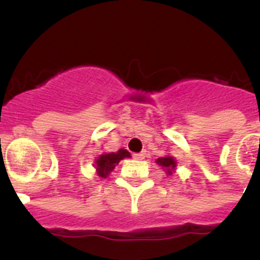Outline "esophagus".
<instances>
[{
    "mask_svg": "<svg viewBox=\"0 0 260 260\" xmlns=\"http://www.w3.org/2000/svg\"><path fill=\"white\" fill-rule=\"evenodd\" d=\"M144 157H146V152L134 153V158H137V160H143Z\"/></svg>",
    "mask_w": 260,
    "mask_h": 260,
    "instance_id": "obj_1",
    "label": "esophagus"
}]
</instances>
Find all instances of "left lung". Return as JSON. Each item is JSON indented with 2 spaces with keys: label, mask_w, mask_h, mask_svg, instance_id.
<instances>
[{
  "label": "left lung",
  "mask_w": 260,
  "mask_h": 260,
  "mask_svg": "<svg viewBox=\"0 0 260 260\" xmlns=\"http://www.w3.org/2000/svg\"><path fill=\"white\" fill-rule=\"evenodd\" d=\"M156 162H157V164L160 165V167L164 168V171L167 172V174H169V176H171L172 172H173L174 169H176V165H177L176 160H174V158L172 157V156L158 157L157 160H156Z\"/></svg>",
  "instance_id": "left-lung-1"
}]
</instances>
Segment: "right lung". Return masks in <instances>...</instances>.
Returning a JSON list of instances; mask_svg holds the SVG:
<instances>
[{
    "mask_svg": "<svg viewBox=\"0 0 260 260\" xmlns=\"http://www.w3.org/2000/svg\"><path fill=\"white\" fill-rule=\"evenodd\" d=\"M125 157H130V153L126 150H122V148L117 151V152L103 153V155L99 156L98 160L95 161L96 172H98L99 176L105 178L116 168V165Z\"/></svg>",
    "mask_w": 260,
    "mask_h": 260,
    "instance_id": "right-lung-1",
    "label": "right lung"
}]
</instances>
